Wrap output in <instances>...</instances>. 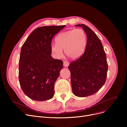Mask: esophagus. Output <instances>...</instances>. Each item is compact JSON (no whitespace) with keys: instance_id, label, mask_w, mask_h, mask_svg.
<instances>
[{"instance_id":"obj_1","label":"esophagus","mask_w":127,"mask_h":127,"mask_svg":"<svg viewBox=\"0 0 127 127\" xmlns=\"http://www.w3.org/2000/svg\"><path fill=\"white\" fill-rule=\"evenodd\" d=\"M69 63L68 61H64L63 65H64V67H68V66H69Z\"/></svg>"}]
</instances>
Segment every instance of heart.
<instances>
[{
	"label": "heart",
	"mask_w": 127,
	"mask_h": 127,
	"mask_svg": "<svg viewBox=\"0 0 127 127\" xmlns=\"http://www.w3.org/2000/svg\"><path fill=\"white\" fill-rule=\"evenodd\" d=\"M56 43H52L50 48L56 58H61L64 49L65 54L72 59L80 57L85 51L87 36L85 31L80 28L63 32L56 38Z\"/></svg>",
	"instance_id": "obj_1"
}]
</instances>
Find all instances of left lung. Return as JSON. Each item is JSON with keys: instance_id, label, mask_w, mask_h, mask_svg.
I'll list each match as a JSON object with an SVG mask.
<instances>
[{"instance_id": "obj_1", "label": "left lung", "mask_w": 127, "mask_h": 127, "mask_svg": "<svg viewBox=\"0 0 127 127\" xmlns=\"http://www.w3.org/2000/svg\"><path fill=\"white\" fill-rule=\"evenodd\" d=\"M81 27L87 36L83 55L68 66L70 71L72 91L75 95L85 97L95 94L105 82L108 63L100 40L89 27Z\"/></svg>"}]
</instances>
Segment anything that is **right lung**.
<instances>
[{
    "label": "right lung",
    "mask_w": 127,
    "mask_h": 127,
    "mask_svg": "<svg viewBox=\"0 0 127 127\" xmlns=\"http://www.w3.org/2000/svg\"><path fill=\"white\" fill-rule=\"evenodd\" d=\"M65 27L37 28L22 46L19 61V83L25 95L33 100H47L54 95L55 83L63 68V62L52 58L50 46L53 37Z\"/></svg>",
    "instance_id": "right-lung-1"
}]
</instances>
